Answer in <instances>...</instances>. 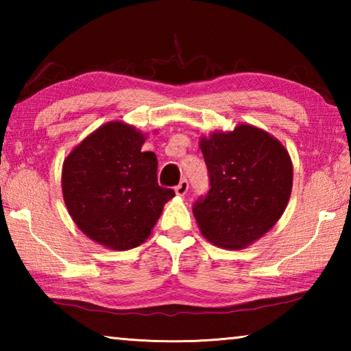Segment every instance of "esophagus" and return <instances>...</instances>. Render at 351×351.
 Masks as SVG:
<instances>
[{
  "mask_svg": "<svg viewBox=\"0 0 351 351\" xmlns=\"http://www.w3.org/2000/svg\"><path fill=\"white\" fill-rule=\"evenodd\" d=\"M187 190H189V182H187V180H182V181L175 187V192H176L178 197H184V195L187 193Z\"/></svg>",
  "mask_w": 351,
  "mask_h": 351,
  "instance_id": "34e87169",
  "label": "esophagus"
}]
</instances>
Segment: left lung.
<instances>
[{
  "label": "left lung",
  "mask_w": 351,
  "mask_h": 351,
  "mask_svg": "<svg viewBox=\"0 0 351 351\" xmlns=\"http://www.w3.org/2000/svg\"><path fill=\"white\" fill-rule=\"evenodd\" d=\"M210 190L193 206L199 232L212 245L243 249L272 229L287 209L293 161L274 136L240 123L201 136Z\"/></svg>",
  "instance_id": "1"
}]
</instances>
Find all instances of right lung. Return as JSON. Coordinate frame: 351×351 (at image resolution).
<instances>
[{
    "label": "right lung",
    "instance_id": "1",
    "mask_svg": "<svg viewBox=\"0 0 351 351\" xmlns=\"http://www.w3.org/2000/svg\"><path fill=\"white\" fill-rule=\"evenodd\" d=\"M145 139L130 123L111 121L63 161L62 192L71 218L88 239L112 251L142 245L175 197L159 187L156 154L142 152Z\"/></svg>",
    "mask_w": 351,
    "mask_h": 351
}]
</instances>
